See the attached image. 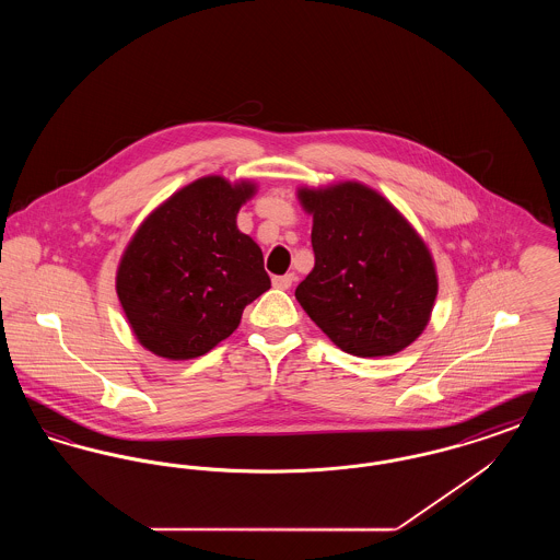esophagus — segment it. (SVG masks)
Wrapping results in <instances>:
<instances>
[{"instance_id": "34e87169", "label": "esophagus", "mask_w": 560, "mask_h": 560, "mask_svg": "<svg viewBox=\"0 0 560 560\" xmlns=\"http://www.w3.org/2000/svg\"><path fill=\"white\" fill-rule=\"evenodd\" d=\"M293 281H295V277H293L292 272H290V275H283V277H272V288H277V290H290Z\"/></svg>"}]
</instances>
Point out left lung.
I'll return each instance as SVG.
<instances>
[{
    "label": "left lung",
    "mask_w": 560,
    "mask_h": 560,
    "mask_svg": "<svg viewBox=\"0 0 560 560\" xmlns=\"http://www.w3.org/2000/svg\"><path fill=\"white\" fill-rule=\"evenodd\" d=\"M313 215L315 267L295 300L348 354L390 357L427 329L439 293L427 241L375 188L357 180L298 187Z\"/></svg>",
    "instance_id": "8db88e82"
}]
</instances>
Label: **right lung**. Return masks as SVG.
Here are the masks:
<instances>
[{
  "mask_svg": "<svg viewBox=\"0 0 560 560\" xmlns=\"http://www.w3.org/2000/svg\"><path fill=\"white\" fill-rule=\"evenodd\" d=\"M252 180L203 176L170 195L126 245L115 290L140 347L170 361L210 352L270 288L258 243L237 229Z\"/></svg>",
  "mask_w": 560,
  "mask_h": 560,
  "instance_id": "right-lung-1",
  "label": "right lung"
}]
</instances>
